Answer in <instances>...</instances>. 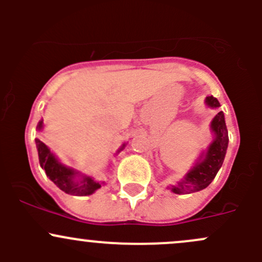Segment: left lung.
<instances>
[{
	"instance_id": "obj_1",
	"label": "left lung",
	"mask_w": 262,
	"mask_h": 262,
	"mask_svg": "<svg viewBox=\"0 0 262 262\" xmlns=\"http://www.w3.org/2000/svg\"><path fill=\"white\" fill-rule=\"evenodd\" d=\"M205 104L213 109L221 106L218 100L213 96H208L205 99ZM210 129L214 134L213 142L208 147L207 152L202 153L199 161L186 173L184 180L175 186H171V191L175 194H186V192L190 194L205 189L214 180L219 168L223 165L227 147H228V130H227L223 112H219L214 116Z\"/></svg>"
}]
</instances>
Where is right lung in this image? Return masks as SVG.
Here are the masks:
<instances>
[{
    "label": "right lung",
    "instance_id": "right-lung-1",
    "mask_svg": "<svg viewBox=\"0 0 262 262\" xmlns=\"http://www.w3.org/2000/svg\"><path fill=\"white\" fill-rule=\"evenodd\" d=\"M38 130L43 129V120H40L36 125ZM36 149H38L39 155V163H40L41 168L46 170L47 176L59 187L62 191L67 192L71 195H78V196H83V195H91L96 191L97 189L101 187V182L95 181L94 179L90 176L82 175V173L76 171L75 168H71L64 166L58 161L49 149L40 139H35ZM123 147L120 149H123Z\"/></svg>",
    "mask_w": 262,
    "mask_h": 262
}]
</instances>
